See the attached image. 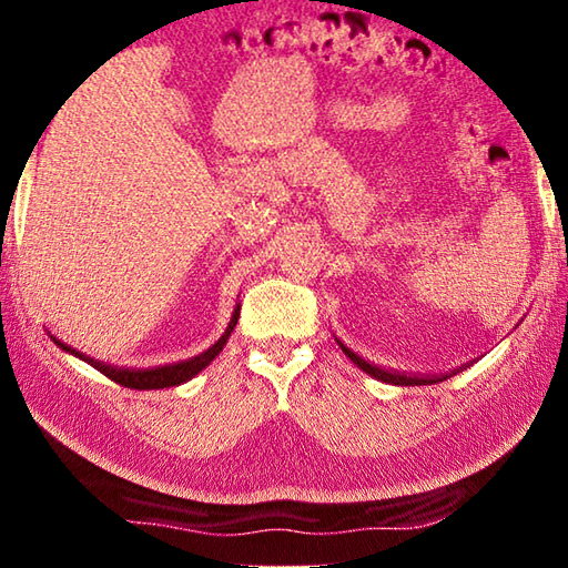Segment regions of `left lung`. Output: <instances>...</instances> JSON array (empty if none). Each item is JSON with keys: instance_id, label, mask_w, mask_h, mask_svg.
<instances>
[{"instance_id": "left-lung-1", "label": "left lung", "mask_w": 568, "mask_h": 568, "mask_svg": "<svg viewBox=\"0 0 568 568\" xmlns=\"http://www.w3.org/2000/svg\"><path fill=\"white\" fill-rule=\"evenodd\" d=\"M338 341V338H335ZM338 345H341V351L348 355V358L358 365L361 371H365L368 373L371 378H376V381H383V383H390V386H434V383H438V381H446V378H450V376H456L458 373V368L450 373V376H440V378H428V376H423V378H418V376H400V373H390V371H383V368H378V365H371L368 361L365 358H361V355H355L351 348H345V345L338 341Z\"/></svg>"}]
</instances>
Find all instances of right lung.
I'll use <instances>...</instances> for the list:
<instances>
[{"label": "right lung", "instance_id": "1", "mask_svg": "<svg viewBox=\"0 0 568 568\" xmlns=\"http://www.w3.org/2000/svg\"><path fill=\"white\" fill-rule=\"evenodd\" d=\"M237 318H240V303L235 305L233 318H230L225 333L220 335L215 345H210L207 351L195 355V358L180 361V363H168V365H158V368H120V365H110V363H102V361L90 358V355L80 353L77 348H72V345L62 343L60 338H57V335H50V338L57 343V348H62L64 353L74 355V358L90 363L92 368H98V371L102 373V376H108L110 381L120 383V386H124V388H134V390H160V388H172V386H180V383H187V381L195 378L200 371L207 368V365L213 363L220 353H223L225 343H227V338H230V333L235 331Z\"/></svg>", "mask_w": 568, "mask_h": 568}]
</instances>
